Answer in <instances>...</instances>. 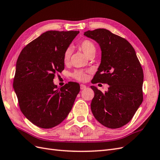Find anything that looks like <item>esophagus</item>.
I'll use <instances>...</instances> for the list:
<instances>
[{"label":"esophagus","instance_id":"esophagus-1","mask_svg":"<svg viewBox=\"0 0 160 160\" xmlns=\"http://www.w3.org/2000/svg\"><path fill=\"white\" fill-rule=\"evenodd\" d=\"M87 88V86L84 85V84H80V89L81 90H84Z\"/></svg>","mask_w":160,"mask_h":160}]
</instances>
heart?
Masks as SVG:
<instances>
[{"instance_id":"b5f03b06","label":"heart","mask_w":160,"mask_h":160,"mask_svg":"<svg viewBox=\"0 0 160 160\" xmlns=\"http://www.w3.org/2000/svg\"><path fill=\"white\" fill-rule=\"evenodd\" d=\"M78 47L80 50L87 57L95 55V53L96 52V47L95 44L90 40L86 39L81 41V42H80L78 44ZM72 51L70 48H68L65 51L63 57V62L65 63H68V61H69V59H70V57L72 55ZM72 77L78 81L84 82L85 80H87L88 78L87 71L76 70L72 73Z\"/></svg>"}]
</instances>
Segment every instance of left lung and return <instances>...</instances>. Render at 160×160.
<instances>
[{"mask_svg": "<svg viewBox=\"0 0 160 160\" xmlns=\"http://www.w3.org/2000/svg\"><path fill=\"white\" fill-rule=\"evenodd\" d=\"M84 36L95 40L101 49V61L92 80V84L109 87L103 93L94 86L91 108L102 125L118 128L133 118L142 102L143 71L136 52L128 41L99 28L88 30Z\"/></svg>", "mask_w": 160, "mask_h": 160, "instance_id": "left-lung-1", "label": "left lung"}]
</instances>
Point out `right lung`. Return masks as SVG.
<instances>
[{
    "label": "right lung",
    "instance_id": "obj_1",
    "mask_svg": "<svg viewBox=\"0 0 160 160\" xmlns=\"http://www.w3.org/2000/svg\"><path fill=\"white\" fill-rule=\"evenodd\" d=\"M79 31H47L24 47L18 57L13 88L20 109L42 128L62 122L73 107L80 85L69 82L57 88V73L64 69L63 53Z\"/></svg>",
    "mask_w": 160,
    "mask_h": 160
}]
</instances>
